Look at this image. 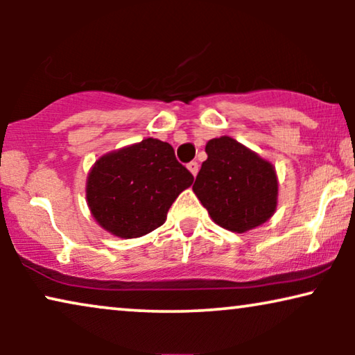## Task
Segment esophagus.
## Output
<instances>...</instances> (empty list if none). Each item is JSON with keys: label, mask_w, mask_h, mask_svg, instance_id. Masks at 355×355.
<instances>
[{"label": "esophagus", "mask_w": 355, "mask_h": 355, "mask_svg": "<svg viewBox=\"0 0 355 355\" xmlns=\"http://www.w3.org/2000/svg\"><path fill=\"white\" fill-rule=\"evenodd\" d=\"M187 169L192 173V176L196 178L197 173H198V163L197 162H191V163L187 164Z\"/></svg>", "instance_id": "1"}]
</instances>
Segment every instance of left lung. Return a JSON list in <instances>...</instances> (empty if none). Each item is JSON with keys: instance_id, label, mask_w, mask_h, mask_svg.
<instances>
[{"instance_id": "left-lung-1", "label": "left lung", "mask_w": 355, "mask_h": 355, "mask_svg": "<svg viewBox=\"0 0 355 355\" xmlns=\"http://www.w3.org/2000/svg\"><path fill=\"white\" fill-rule=\"evenodd\" d=\"M192 191L218 226L247 232L263 225L278 207V176L268 159L236 139L208 140Z\"/></svg>"}]
</instances>
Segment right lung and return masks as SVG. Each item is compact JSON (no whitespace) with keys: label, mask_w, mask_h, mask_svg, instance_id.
Returning <instances> with one entry per match:
<instances>
[{"label":"right lung","mask_w":355,"mask_h":355,"mask_svg":"<svg viewBox=\"0 0 355 355\" xmlns=\"http://www.w3.org/2000/svg\"><path fill=\"white\" fill-rule=\"evenodd\" d=\"M192 182L171 145L148 137L96 159L87 176L85 198L105 231L134 239L162 226L169 207Z\"/></svg>","instance_id":"1"}]
</instances>
